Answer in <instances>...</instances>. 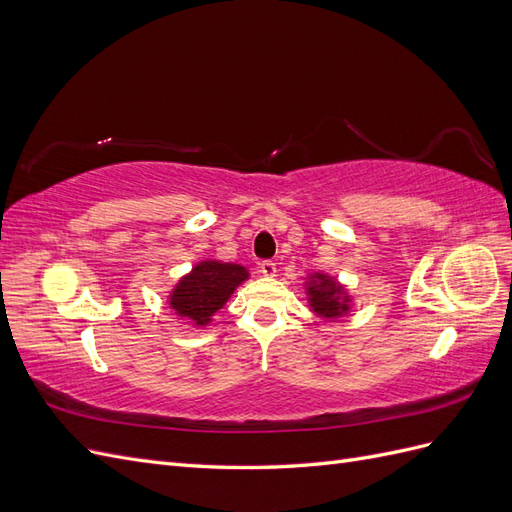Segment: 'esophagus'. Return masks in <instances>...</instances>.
<instances>
[{
    "label": "esophagus",
    "mask_w": 512,
    "mask_h": 512,
    "mask_svg": "<svg viewBox=\"0 0 512 512\" xmlns=\"http://www.w3.org/2000/svg\"><path fill=\"white\" fill-rule=\"evenodd\" d=\"M260 273L265 275V277H275L277 265H275L273 260H262V262H260Z\"/></svg>",
    "instance_id": "1"
}]
</instances>
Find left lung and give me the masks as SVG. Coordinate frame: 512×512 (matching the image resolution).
<instances>
[{"label":"left lung","instance_id":"obj_1","mask_svg":"<svg viewBox=\"0 0 512 512\" xmlns=\"http://www.w3.org/2000/svg\"><path fill=\"white\" fill-rule=\"evenodd\" d=\"M307 301L318 316L327 320L344 316L350 309V297L346 294V288L324 273H314L309 277Z\"/></svg>","mask_w":512,"mask_h":512}]
</instances>
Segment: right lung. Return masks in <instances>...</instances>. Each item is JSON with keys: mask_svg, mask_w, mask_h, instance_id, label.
<instances>
[{"mask_svg": "<svg viewBox=\"0 0 512 512\" xmlns=\"http://www.w3.org/2000/svg\"><path fill=\"white\" fill-rule=\"evenodd\" d=\"M247 277L250 275L241 265L203 260L188 275L181 277L175 290L170 292V307L181 318L192 320L196 327H205Z\"/></svg>", "mask_w": 512, "mask_h": 512, "instance_id": "right-lung-1", "label": "right lung"}]
</instances>
